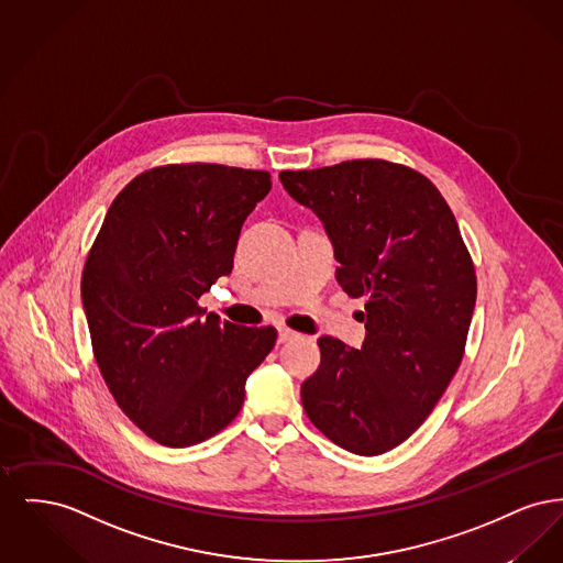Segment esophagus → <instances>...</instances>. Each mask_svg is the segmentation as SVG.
Returning a JSON list of instances; mask_svg holds the SVG:
<instances>
[{
  "mask_svg": "<svg viewBox=\"0 0 563 563\" xmlns=\"http://www.w3.org/2000/svg\"><path fill=\"white\" fill-rule=\"evenodd\" d=\"M297 338V333L291 331V329H287V327H278V342L283 344V342H289V340H294Z\"/></svg>",
  "mask_w": 563,
  "mask_h": 563,
  "instance_id": "34e87169",
  "label": "esophagus"
}]
</instances>
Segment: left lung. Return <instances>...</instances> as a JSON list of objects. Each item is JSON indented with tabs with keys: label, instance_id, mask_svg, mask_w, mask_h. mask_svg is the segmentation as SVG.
<instances>
[{
	"label": "left lung",
	"instance_id": "8db88e82",
	"mask_svg": "<svg viewBox=\"0 0 563 563\" xmlns=\"http://www.w3.org/2000/svg\"><path fill=\"white\" fill-rule=\"evenodd\" d=\"M278 177L321 219L340 287L367 297L361 350L319 340L303 409L335 445L384 454L429 418L460 367L477 299L471 255L439 189L407 166L352 161Z\"/></svg>",
	"mask_w": 563,
	"mask_h": 563
}]
</instances>
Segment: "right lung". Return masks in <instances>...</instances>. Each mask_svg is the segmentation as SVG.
Masks as SVG:
<instances>
[{
	"label": "right lung",
	"instance_id": "1",
	"mask_svg": "<svg viewBox=\"0 0 563 563\" xmlns=\"http://www.w3.org/2000/svg\"><path fill=\"white\" fill-rule=\"evenodd\" d=\"M266 170L170 164L111 202L81 274L97 365L120 409L147 437L188 448L241 411L246 377L274 349V327L221 322L198 306L234 266L242 223Z\"/></svg>",
	"mask_w": 563,
	"mask_h": 563
}]
</instances>
